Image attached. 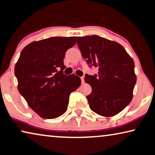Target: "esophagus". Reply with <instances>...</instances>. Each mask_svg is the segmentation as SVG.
I'll return each mask as SVG.
<instances>
[{
    "label": "esophagus",
    "mask_w": 155,
    "mask_h": 155,
    "mask_svg": "<svg viewBox=\"0 0 155 155\" xmlns=\"http://www.w3.org/2000/svg\"><path fill=\"white\" fill-rule=\"evenodd\" d=\"M81 83L82 84L85 83V80H84V77H81Z\"/></svg>",
    "instance_id": "obj_1"
}]
</instances>
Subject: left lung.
<instances>
[{
  "label": "left lung",
  "mask_w": 155,
  "mask_h": 155,
  "mask_svg": "<svg viewBox=\"0 0 155 155\" xmlns=\"http://www.w3.org/2000/svg\"><path fill=\"white\" fill-rule=\"evenodd\" d=\"M77 44L90 66L99 69L98 75L85 74V83L92 87L87 96L90 109L103 117L119 114L133 97V59L121 44L97 35L78 37Z\"/></svg>",
  "instance_id": "1"
}]
</instances>
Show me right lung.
Instances as JSON below:
<instances>
[{"instance_id":"obj_1","label":"right lung","mask_w":155,"mask_h":155,"mask_svg":"<svg viewBox=\"0 0 155 155\" xmlns=\"http://www.w3.org/2000/svg\"><path fill=\"white\" fill-rule=\"evenodd\" d=\"M77 36L50 37L25 47L14 73L18 90L31 109L44 119H55L68 109L69 96L80 86L78 76L63 74L66 51Z\"/></svg>"}]
</instances>
